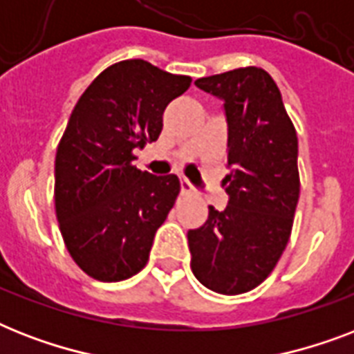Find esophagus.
Segmentation results:
<instances>
[{"label": "esophagus", "mask_w": 354, "mask_h": 354, "mask_svg": "<svg viewBox=\"0 0 354 354\" xmlns=\"http://www.w3.org/2000/svg\"><path fill=\"white\" fill-rule=\"evenodd\" d=\"M193 193H194L193 183L189 182L187 178H182V194H193Z\"/></svg>", "instance_id": "obj_1"}]
</instances>
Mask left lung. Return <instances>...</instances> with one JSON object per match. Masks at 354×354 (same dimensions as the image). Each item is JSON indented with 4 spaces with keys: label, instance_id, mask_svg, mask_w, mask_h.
Masks as SVG:
<instances>
[{
    "label": "left lung",
    "instance_id": "obj_1",
    "mask_svg": "<svg viewBox=\"0 0 354 354\" xmlns=\"http://www.w3.org/2000/svg\"><path fill=\"white\" fill-rule=\"evenodd\" d=\"M194 84L224 101L230 200L224 211L209 205L204 226L187 232L191 270L209 290L235 296L268 277L290 239L299 200L296 128L264 69L239 68Z\"/></svg>",
    "mask_w": 354,
    "mask_h": 354
}]
</instances>
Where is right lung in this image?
Wrapping results in <instances>:
<instances>
[{
    "label": "right lung",
    "instance_id": "add662e5",
    "mask_svg": "<svg viewBox=\"0 0 354 354\" xmlns=\"http://www.w3.org/2000/svg\"><path fill=\"white\" fill-rule=\"evenodd\" d=\"M189 86L191 77L122 60L75 104L57 149L55 209L69 255L93 279H128L149 261L180 180L139 171L133 152L158 139L167 104Z\"/></svg>",
    "mask_w": 354,
    "mask_h": 354
}]
</instances>
